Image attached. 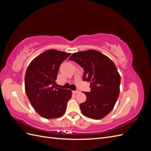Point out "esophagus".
Segmentation results:
<instances>
[{
  "label": "esophagus",
  "mask_w": 151,
  "mask_h": 151,
  "mask_svg": "<svg viewBox=\"0 0 151 151\" xmlns=\"http://www.w3.org/2000/svg\"><path fill=\"white\" fill-rule=\"evenodd\" d=\"M80 93V91H78V90H76V91H73V93H74V94H77V93Z\"/></svg>",
  "instance_id": "34e87169"
}]
</instances>
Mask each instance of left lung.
<instances>
[{"instance_id": "obj_1", "label": "left lung", "mask_w": 151, "mask_h": 151, "mask_svg": "<svg viewBox=\"0 0 151 151\" xmlns=\"http://www.w3.org/2000/svg\"><path fill=\"white\" fill-rule=\"evenodd\" d=\"M84 69L83 79L90 83L86 100L80 104L82 113L99 120L111 112L119 96L120 76L113 62L96 50L75 53L69 58Z\"/></svg>"}]
</instances>
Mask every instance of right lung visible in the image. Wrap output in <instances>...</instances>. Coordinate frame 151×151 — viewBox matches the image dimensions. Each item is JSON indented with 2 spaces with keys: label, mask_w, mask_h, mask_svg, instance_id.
<instances>
[{
  "label": "right lung",
  "mask_w": 151,
  "mask_h": 151,
  "mask_svg": "<svg viewBox=\"0 0 151 151\" xmlns=\"http://www.w3.org/2000/svg\"><path fill=\"white\" fill-rule=\"evenodd\" d=\"M70 55L48 50L33 59L27 68L24 78L26 95L36 111L47 119L62 116L72 97L70 89L57 88L55 81L60 64Z\"/></svg>",
  "instance_id": "right-lung-1"
}]
</instances>
